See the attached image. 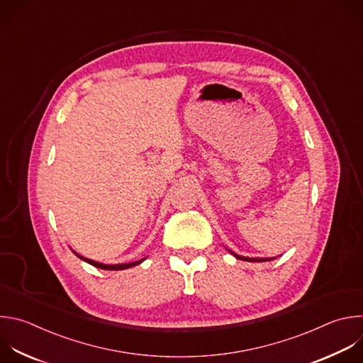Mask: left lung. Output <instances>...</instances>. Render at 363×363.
<instances>
[{
  "mask_svg": "<svg viewBox=\"0 0 363 363\" xmlns=\"http://www.w3.org/2000/svg\"><path fill=\"white\" fill-rule=\"evenodd\" d=\"M233 255H235L238 259H244V261H248V262H264V261H271V259H272V258H271V259H269V258H265V259H261V258H259V259H258V258H245V257H239V255H236V254H233Z\"/></svg>",
  "mask_w": 363,
  "mask_h": 363,
  "instance_id": "obj_1",
  "label": "left lung"
}]
</instances>
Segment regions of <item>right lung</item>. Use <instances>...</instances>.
Here are the masks:
<instances>
[{
    "label": "right lung",
    "mask_w": 363,
    "mask_h": 363,
    "mask_svg": "<svg viewBox=\"0 0 363 363\" xmlns=\"http://www.w3.org/2000/svg\"><path fill=\"white\" fill-rule=\"evenodd\" d=\"M78 258H81L82 261H85V262H88L89 265H92V267H95V268H99V269H105V271H121V269H128V268H133V267H135V265H138V264H141L144 259H141V261H137V262H131V264H119V265H104V264H99V262H95V261H91V259H86V258H84V257H81V255H78L77 252H74Z\"/></svg>",
    "instance_id": "add662e5"
}]
</instances>
